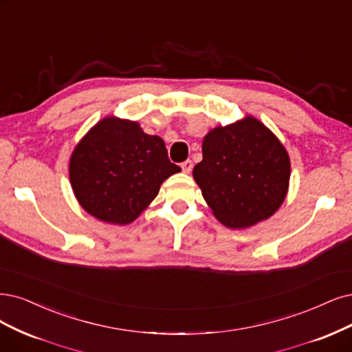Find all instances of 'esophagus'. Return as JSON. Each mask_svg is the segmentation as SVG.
<instances>
[{
  "mask_svg": "<svg viewBox=\"0 0 352 352\" xmlns=\"http://www.w3.org/2000/svg\"><path fill=\"white\" fill-rule=\"evenodd\" d=\"M181 168H183V171L186 174H190L191 169H192V162L190 160H187V161H184L183 164H181Z\"/></svg>",
  "mask_w": 352,
  "mask_h": 352,
  "instance_id": "34e87169",
  "label": "esophagus"
}]
</instances>
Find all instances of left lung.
<instances>
[{
  "label": "left lung",
  "instance_id": "8db88e82",
  "mask_svg": "<svg viewBox=\"0 0 352 352\" xmlns=\"http://www.w3.org/2000/svg\"><path fill=\"white\" fill-rule=\"evenodd\" d=\"M203 161L192 169L220 223L250 228L271 217L289 190L290 158L281 142L252 116L210 130Z\"/></svg>",
  "mask_w": 352,
  "mask_h": 352
}]
</instances>
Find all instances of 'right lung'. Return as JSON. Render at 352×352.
<instances>
[{"mask_svg":"<svg viewBox=\"0 0 352 352\" xmlns=\"http://www.w3.org/2000/svg\"><path fill=\"white\" fill-rule=\"evenodd\" d=\"M179 171L168 160L160 136L113 116L89 130L69 161L78 203L91 216L113 225L132 223L158 196L164 181Z\"/></svg>","mask_w":352,"mask_h":352,"instance_id":"right-lung-1","label":"right lung"}]
</instances>
